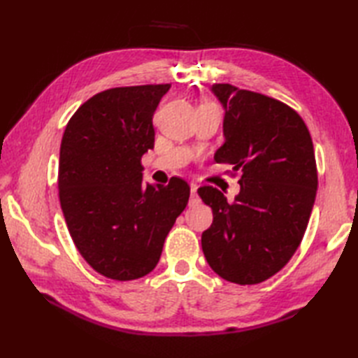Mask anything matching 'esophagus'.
Returning <instances> with one entry per match:
<instances>
[{
    "label": "esophagus",
    "instance_id": "esophagus-1",
    "mask_svg": "<svg viewBox=\"0 0 358 358\" xmlns=\"http://www.w3.org/2000/svg\"><path fill=\"white\" fill-rule=\"evenodd\" d=\"M199 195H196V185H191V200H189V204L194 206V204L199 203Z\"/></svg>",
    "mask_w": 358,
    "mask_h": 358
}]
</instances>
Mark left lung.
I'll list each match as a JSON object with an SVG mask.
<instances>
[{
  "label": "left lung",
  "mask_w": 358,
  "mask_h": 358,
  "mask_svg": "<svg viewBox=\"0 0 358 358\" xmlns=\"http://www.w3.org/2000/svg\"><path fill=\"white\" fill-rule=\"evenodd\" d=\"M210 92L224 109V143L214 158L241 178L232 203L217 187L196 191L214 212L203 254L222 278L257 285L286 266L305 235L318 185L313 140L285 103L231 85Z\"/></svg>",
  "instance_id": "obj_1"
}]
</instances>
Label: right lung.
<instances>
[{"label": "right lung", "instance_id": "add662e5", "mask_svg": "<svg viewBox=\"0 0 358 358\" xmlns=\"http://www.w3.org/2000/svg\"><path fill=\"white\" fill-rule=\"evenodd\" d=\"M171 85L115 87L80 106L59 148L58 191L67 229L101 273L136 280L155 268L185 210V180L143 183L141 157L154 149L152 115Z\"/></svg>", "mask_w": 358, "mask_h": 358}]
</instances>
